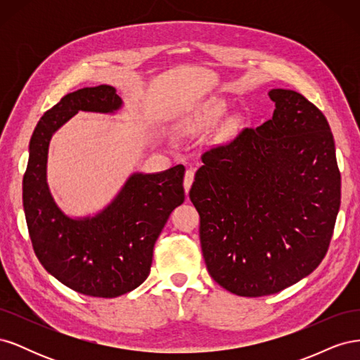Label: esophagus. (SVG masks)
Here are the masks:
<instances>
[{
  "label": "esophagus",
  "mask_w": 360,
  "mask_h": 360,
  "mask_svg": "<svg viewBox=\"0 0 360 360\" xmlns=\"http://www.w3.org/2000/svg\"><path fill=\"white\" fill-rule=\"evenodd\" d=\"M193 177H195V171L193 169H186V172H184V180H183V188H184V192H186V195L189 193Z\"/></svg>",
  "instance_id": "obj_1"
}]
</instances>
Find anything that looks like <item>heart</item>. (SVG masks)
Returning <instances> with one entry per match:
<instances>
[{
  "mask_svg": "<svg viewBox=\"0 0 360 360\" xmlns=\"http://www.w3.org/2000/svg\"><path fill=\"white\" fill-rule=\"evenodd\" d=\"M226 111V102L219 97H212V99L202 102L197 110L186 114L179 120V127L183 130L198 129L207 123H213L219 120Z\"/></svg>",
  "mask_w": 360,
  "mask_h": 360,
  "instance_id": "heart-1",
  "label": "heart"
}]
</instances>
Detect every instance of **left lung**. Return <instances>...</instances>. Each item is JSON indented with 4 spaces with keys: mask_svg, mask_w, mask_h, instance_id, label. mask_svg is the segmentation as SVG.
Returning a JSON list of instances; mask_svg holds the SVG:
<instances>
[{
    "mask_svg": "<svg viewBox=\"0 0 360 360\" xmlns=\"http://www.w3.org/2000/svg\"><path fill=\"white\" fill-rule=\"evenodd\" d=\"M274 117L202 155L189 198L210 276L237 296L275 294L319 267L341 205L328 120L292 90Z\"/></svg>",
    "mask_w": 360,
    "mask_h": 360,
    "instance_id": "left-lung-1",
    "label": "left lung"
}]
</instances>
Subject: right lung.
Listing matches in <instances>:
<instances>
[{
	"mask_svg": "<svg viewBox=\"0 0 360 360\" xmlns=\"http://www.w3.org/2000/svg\"><path fill=\"white\" fill-rule=\"evenodd\" d=\"M123 101L111 85L69 93L43 114L30 139L22 201L32 248L49 275L93 297H118L150 275L153 248L171 212L183 204L184 167L132 172L102 210L70 216L48 184L49 143L79 111L114 115Z\"/></svg>",
	"mask_w": 360,
	"mask_h": 360,
	"instance_id": "right-lung-1",
	"label": "right lung"
}]
</instances>
